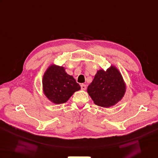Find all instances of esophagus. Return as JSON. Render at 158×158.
<instances>
[{
	"instance_id": "obj_1",
	"label": "esophagus",
	"mask_w": 158,
	"mask_h": 158,
	"mask_svg": "<svg viewBox=\"0 0 158 158\" xmlns=\"http://www.w3.org/2000/svg\"><path fill=\"white\" fill-rule=\"evenodd\" d=\"M81 89H82V90H85L86 89H87L86 85H85V84H81Z\"/></svg>"
}]
</instances>
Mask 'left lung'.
Masks as SVG:
<instances>
[{
  "label": "left lung",
  "mask_w": 158,
  "mask_h": 158,
  "mask_svg": "<svg viewBox=\"0 0 158 158\" xmlns=\"http://www.w3.org/2000/svg\"><path fill=\"white\" fill-rule=\"evenodd\" d=\"M125 92V84L122 75L115 67L111 65L106 71L97 72L87 93L97 106L109 107L122 99Z\"/></svg>",
  "instance_id": "obj_1"
}]
</instances>
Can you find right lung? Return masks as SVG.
I'll use <instances>...</instances> for the list:
<instances>
[{
  "label": "right lung",
  "mask_w": 158,
  "mask_h": 158,
  "mask_svg": "<svg viewBox=\"0 0 158 158\" xmlns=\"http://www.w3.org/2000/svg\"><path fill=\"white\" fill-rule=\"evenodd\" d=\"M44 94L51 102L60 104L67 102L81 87L73 77L68 75L63 67L51 64L43 77Z\"/></svg>",
  "instance_id": "add662e5"
}]
</instances>
